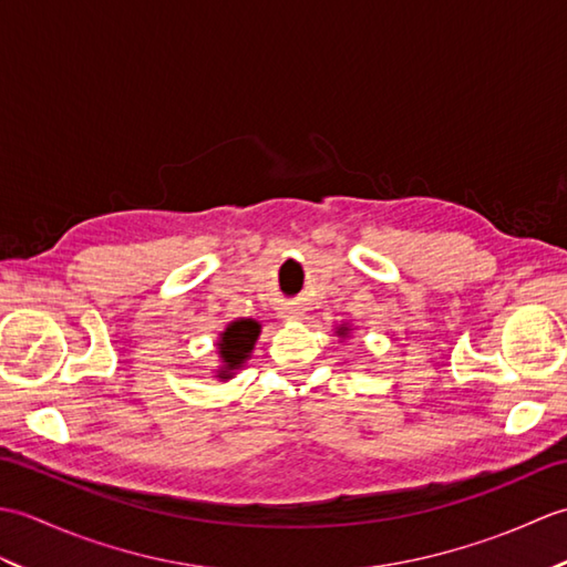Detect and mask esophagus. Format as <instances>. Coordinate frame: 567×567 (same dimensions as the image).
<instances>
[{
  "instance_id": "34e87169",
  "label": "esophagus",
  "mask_w": 567,
  "mask_h": 567,
  "mask_svg": "<svg viewBox=\"0 0 567 567\" xmlns=\"http://www.w3.org/2000/svg\"><path fill=\"white\" fill-rule=\"evenodd\" d=\"M285 317H287V319H297V321H299V319H305V311H302V309H287V311H285Z\"/></svg>"
}]
</instances>
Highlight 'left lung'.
Masks as SVG:
<instances>
[{
  "instance_id": "1",
  "label": "left lung",
  "mask_w": 567,
  "mask_h": 567,
  "mask_svg": "<svg viewBox=\"0 0 567 567\" xmlns=\"http://www.w3.org/2000/svg\"><path fill=\"white\" fill-rule=\"evenodd\" d=\"M343 331H346V329H339V333H343Z\"/></svg>"
}]
</instances>
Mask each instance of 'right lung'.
<instances>
[{"label": "right lung", "mask_w": 567, "mask_h": 567, "mask_svg": "<svg viewBox=\"0 0 567 567\" xmlns=\"http://www.w3.org/2000/svg\"><path fill=\"white\" fill-rule=\"evenodd\" d=\"M260 333V323L252 319H240L228 323V329L221 333V360H224V370L219 372V378H231V370L240 368V363L248 358L252 351V343H256Z\"/></svg>", "instance_id": "obj_1"}]
</instances>
